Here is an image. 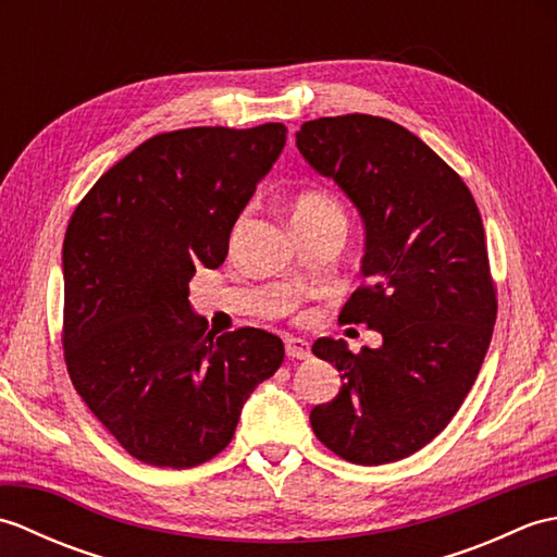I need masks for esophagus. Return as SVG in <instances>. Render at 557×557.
Segmentation results:
<instances>
[{
    "label": "esophagus",
    "instance_id": "obj_1",
    "mask_svg": "<svg viewBox=\"0 0 557 557\" xmlns=\"http://www.w3.org/2000/svg\"><path fill=\"white\" fill-rule=\"evenodd\" d=\"M285 351H287L289 359H309L311 357L309 342L299 339V337H287L285 339Z\"/></svg>",
    "mask_w": 557,
    "mask_h": 557
}]
</instances>
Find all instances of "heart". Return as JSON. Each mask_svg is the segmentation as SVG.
<instances>
[{"label":"heart","mask_w":557,"mask_h":557,"mask_svg":"<svg viewBox=\"0 0 557 557\" xmlns=\"http://www.w3.org/2000/svg\"><path fill=\"white\" fill-rule=\"evenodd\" d=\"M311 220H335L345 224V210L337 200L325 191H304L292 206V222H311Z\"/></svg>","instance_id":"obj_1"}]
</instances>
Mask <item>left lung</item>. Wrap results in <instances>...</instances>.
<instances>
[{"label":"left lung","instance_id":"left-lung-1","mask_svg":"<svg viewBox=\"0 0 557 557\" xmlns=\"http://www.w3.org/2000/svg\"><path fill=\"white\" fill-rule=\"evenodd\" d=\"M297 148L363 220L366 285L339 321L383 335L359 354L313 342L342 377L337 397L313 407V433L354 465L405 459L453 421L491 345L498 299L481 212L443 158L383 116L306 122Z\"/></svg>","mask_w":557,"mask_h":557}]
</instances>
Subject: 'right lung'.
Instances as JSON below:
<instances>
[{
	"label": "right lung",
	"instance_id": "right-lung-1",
	"mask_svg": "<svg viewBox=\"0 0 557 557\" xmlns=\"http://www.w3.org/2000/svg\"><path fill=\"white\" fill-rule=\"evenodd\" d=\"M287 140L285 124L158 134L104 172L69 220L64 359L128 455L188 469L230 445L242 407L285 359L258 327L218 335L188 304Z\"/></svg>",
	"mask_w": 557,
	"mask_h": 557
}]
</instances>
